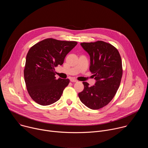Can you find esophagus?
Segmentation results:
<instances>
[{
  "label": "esophagus",
  "mask_w": 148,
  "mask_h": 148,
  "mask_svg": "<svg viewBox=\"0 0 148 148\" xmlns=\"http://www.w3.org/2000/svg\"><path fill=\"white\" fill-rule=\"evenodd\" d=\"M70 81H71V82H78V81H77V79H74V78H71V79H70Z\"/></svg>",
  "instance_id": "esophagus-1"
}]
</instances>
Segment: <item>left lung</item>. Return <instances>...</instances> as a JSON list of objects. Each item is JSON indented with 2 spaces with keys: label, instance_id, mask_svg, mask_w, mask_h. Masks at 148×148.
<instances>
[{
  "label": "left lung",
  "instance_id": "obj_1",
  "mask_svg": "<svg viewBox=\"0 0 148 148\" xmlns=\"http://www.w3.org/2000/svg\"><path fill=\"white\" fill-rule=\"evenodd\" d=\"M90 57V71L96 80L95 85L83 82L84 90L78 93L80 101L92 110L107 105L114 97L122 76V60L118 50L102 41L81 43Z\"/></svg>",
  "mask_w": 148,
  "mask_h": 148
}]
</instances>
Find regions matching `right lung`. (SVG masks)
<instances>
[{"mask_svg":"<svg viewBox=\"0 0 148 148\" xmlns=\"http://www.w3.org/2000/svg\"><path fill=\"white\" fill-rule=\"evenodd\" d=\"M76 41L46 38L36 43L26 56L24 77L27 91L37 103L46 106L57 101L69 79H56L54 67L61 66Z\"/></svg>","mask_w":148,"mask_h":148,"instance_id":"1","label":"right lung"}]
</instances>
